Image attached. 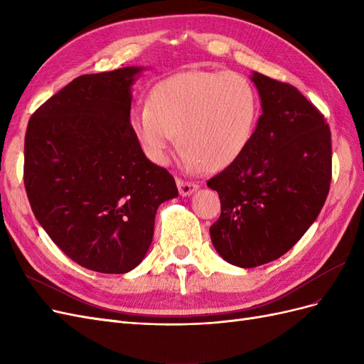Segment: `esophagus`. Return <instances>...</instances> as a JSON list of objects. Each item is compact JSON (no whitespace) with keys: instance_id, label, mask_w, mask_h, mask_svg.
<instances>
[{"instance_id":"esophagus-1","label":"esophagus","mask_w":364,"mask_h":364,"mask_svg":"<svg viewBox=\"0 0 364 364\" xmlns=\"http://www.w3.org/2000/svg\"><path fill=\"white\" fill-rule=\"evenodd\" d=\"M176 183H178V188H179V194L181 196H190L197 188H199V185H197V183L190 182V181H183V179H178V181H176Z\"/></svg>"}]
</instances>
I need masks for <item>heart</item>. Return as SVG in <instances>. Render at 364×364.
Listing matches in <instances>:
<instances>
[{
	"instance_id": "b5f03b06",
	"label": "heart",
	"mask_w": 364,
	"mask_h": 364,
	"mask_svg": "<svg viewBox=\"0 0 364 364\" xmlns=\"http://www.w3.org/2000/svg\"><path fill=\"white\" fill-rule=\"evenodd\" d=\"M258 98L234 71H185L159 82L149 102L132 106L129 118L150 161L165 164L176 134L188 168L217 171L234 164L253 135Z\"/></svg>"
}]
</instances>
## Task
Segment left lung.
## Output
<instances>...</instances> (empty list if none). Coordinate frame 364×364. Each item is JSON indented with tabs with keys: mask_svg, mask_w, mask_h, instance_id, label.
<instances>
[{
	"mask_svg": "<svg viewBox=\"0 0 364 364\" xmlns=\"http://www.w3.org/2000/svg\"><path fill=\"white\" fill-rule=\"evenodd\" d=\"M262 114L247 149L206 183L222 214L209 228L220 257L257 267L289 252L313 225L333 174L331 130L290 83L253 73Z\"/></svg>",
	"mask_w": 364,
	"mask_h": 364,
	"instance_id": "8db88e82",
	"label": "left lung"
}]
</instances>
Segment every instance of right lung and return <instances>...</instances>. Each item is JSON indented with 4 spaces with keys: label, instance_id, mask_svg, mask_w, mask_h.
Wrapping results in <instances>:
<instances>
[{
    "label": "right lung",
    "instance_id": "obj_1",
    "mask_svg": "<svg viewBox=\"0 0 364 364\" xmlns=\"http://www.w3.org/2000/svg\"><path fill=\"white\" fill-rule=\"evenodd\" d=\"M139 71L77 77L36 109L26 132L33 214L65 255L100 273L135 269L150 247L158 206L179 194L130 124Z\"/></svg>",
    "mask_w": 364,
    "mask_h": 364
}]
</instances>
